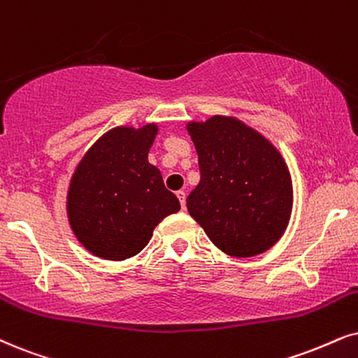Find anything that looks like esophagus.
Instances as JSON below:
<instances>
[{"label": "esophagus", "mask_w": 358, "mask_h": 358, "mask_svg": "<svg viewBox=\"0 0 358 358\" xmlns=\"http://www.w3.org/2000/svg\"><path fill=\"white\" fill-rule=\"evenodd\" d=\"M176 196H178L180 205H182V210H185V208H187V193H185L183 189H180V192H176Z\"/></svg>", "instance_id": "34e87169"}]
</instances>
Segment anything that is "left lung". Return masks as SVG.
<instances>
[{
	"label": "left lung",
	"mask_w": 358,
	"mask_h": 358,
	"mask_svg": "<svg viewBox=\"0 0 358 358\" xmlns=\"http://www.w3.org/2000/svg\"><path fill=\"white\" fill-rule=\"evenodd\" d=\"M200 183L188 194L192 218L216 248L234 257L268 251L286 231L292 178L278 148L234 117L188 122Z\"/></svg>",
	"instance_id": "1"
}]
</instances>
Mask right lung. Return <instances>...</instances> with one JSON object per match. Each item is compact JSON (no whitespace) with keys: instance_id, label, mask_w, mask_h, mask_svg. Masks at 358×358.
Here are the masks:
<instances>
[{"instance_id":"right-lung-1","label":"right lung","mask_w":358,"mask_h":358,"mask_svg":"<svg viewBox=\"0 0 358 358\" xmlns=\"http://www.w3.org/2000/svg\"><path fill=\"white\" fill-rule=\"evenodd\" d=\"M157 124L115 127L80 158L67 189V218L78 241L94 256L124 261L138 255L180 201L148 162Z\"/></svg>"}]
</instances>
